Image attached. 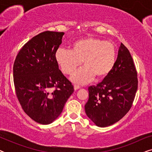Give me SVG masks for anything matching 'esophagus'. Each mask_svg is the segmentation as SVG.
<instances>
[{"label": "esophagus", "instance_id": "1", "mask_svg": "<svg viewBox=\"0 0 152 152\" xmlns=\"http://www.w3.org/2000/svg\"><path fill=\"white\" fill-rule=\"evenodd\" d=\"M80 88H81V87L80 86H78V85H74V89L75 91L78 90V89Z\"/></svg>", "mask_w": 152, "mask_h": 152}]
</instances>
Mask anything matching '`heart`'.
<instances>
[{"mask_svg":"<svg viewBox=\"0 0 152 152\" xmlns=\"http://www.w3.org/2000/svg\"><path fill=\"white\" fill-rule=\"evenodd\" d=\"M55 59L62 72L70 75L82 61L84 67L71 76L75 83L83 84L95 80L105 78L115 66L116 49L110 41L94 37H86L72 44L71 50L59 48L55 53Z\"/></svg>","mask_w":152,"mask_h":152,"instance_id":"b5f03b06","label":"heart"}]
</instances>
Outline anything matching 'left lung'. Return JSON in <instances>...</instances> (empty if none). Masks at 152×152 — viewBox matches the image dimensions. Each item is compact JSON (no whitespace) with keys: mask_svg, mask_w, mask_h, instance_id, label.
<instances>
[{"mask_svg":"<svg viewBox=\"0 0 152 152\" xmlns=\"http://www.w3.org/2000/svg\"><path fill=\"white\" fill-rule=\"evenodd\" d=\"M138 89V77L132 57L121 43L111 72L97 86L88 87L85 112L99 127L119 121L132 107Z\"/></svg>","mask_w":152,"mask_h":152,"instance_id":"8db88e82","label":"left lung"}]
</instances>
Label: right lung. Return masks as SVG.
<instances>
[{"label":"right lung","mask_w":152,"mask_h":152,"mask_svg":"<svg viewBox=\"0 0 152 152\" xmlns=\"http://www.w3.org/2000/svg\"><path fill=\"white\" fill-rule=\"evenodd\" d=\"M64 34L40 33L23 46L14 63L16 96L25 113L39 124L55 121L74 91L55 59Z\"/></svg>","instance_id":"add662e5"}]
</instances>
